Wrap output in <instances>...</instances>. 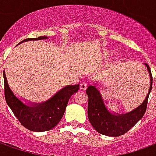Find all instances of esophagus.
<instances>
[{
  "label": "esophagus",
  "mask_w": 156,
  "mask_h": 156,
  "mask_svg": "<svg viewBox=\"0 0 156 156\" xmlns=\"http://www.w3.org/2000/svg\"><path fill=\"white\" fill-rule=\"evenodd\" d=\"M87 87H88V84L85 82H82L81 83H80V89L81 90H85L87 88Z\"/></svg>",
  "instance_id": "34e87169"
}]
</instances>
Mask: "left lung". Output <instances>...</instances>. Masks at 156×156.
Wrapping results in <instances>:
<instances>
[{
    "instance_id": "1",
    "label": "left lung",
    "mask_w": 156,
    "mask_h": 156,
    "mask_svg": "<svg viewBox=\"0 0 156 156\" xmlns=\"http://www.w3.org/2000/svg\"><path fill=\"white\" fill-rule=\"evenodd\" d=\"M147 68L151 78L150 89L143 103L132 111L125 114H116L109 111L107 108L98 86L94 83V85L88 86L86 93L88 97V116L92 126L99 134L107 136H120L130 129L138 121L143 117L147 108L149 95L152 88V75L151 68L144 63Z\"/></svg>"
}]
</instances>
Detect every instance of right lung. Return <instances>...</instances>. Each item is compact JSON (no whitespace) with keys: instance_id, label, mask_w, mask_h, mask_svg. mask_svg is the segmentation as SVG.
Segmentation results:
<instances>
[{"instance_id":"right-lung-1","label":"right lung","mask_w":156,"mask_h":156,"mask_svg":"<svg viewBox=\"0 0 156 156\" xmlns=\"http://www.w3.org/2000/svg\"><path fill=\"white\" fill-rule=\"evenodd\" d=\"M48 37L41 36L37 38H27L21 41H37L48 39ZM5 98L7 105L20 123L27 129L34 132L50 130L61 120L68 100L72 95L78 92L79 85H68L57 92L48 100L42 103H24L13 93L9 86L5 70L3 72ZM28 102V101H27Z\"/></svg>"}]
</instances>
